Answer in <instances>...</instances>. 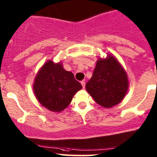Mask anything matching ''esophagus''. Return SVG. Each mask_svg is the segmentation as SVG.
I'll use <instances>...</instances> for the list:
<instances>
[{"instance_id":"34e87169","label":"esophagus","mask_w":157,"mask_h":157,"mask_svg":"<svg viewBox=\"0 0 157 157\" xmlns=\"http://www.w3.org/2000/svg\"><path fill=\"white\" fill-rule=\"evenodd\" d=\"M81 84H82L83 88L85 87V82H84V81H82V82H81Z\"/></svg>"}]
</instances>
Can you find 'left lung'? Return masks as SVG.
<instances>
[{"label": "left lung", "mask_w": 157, "mask_h": 157, "mask_svg": "<svg viewBox=\"0 0 157 157\" xmlns=\"http://www.w3.org/2000/svg\"><path fill=\"white\" fill-rule=\"evenodd\" d=\"M126 71L115 56L99 58L90 80L86 84L87 93L104 108H111L123 100L128 90Z\"/></svg>", "instance_id": "1"}]
</instances>
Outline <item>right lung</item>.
<instances>
[{"mask_svg":"<svg viewBox=\"0 0 157 157\" xmlns=\"http://www.w3.org/2000/svg\"><path fill=\"white\" fill-rule=\"evenodd\" d=\"M82 84L71 71L64 69L62 62H46L35 76L33 91L42 106L51 112L63 111L71 104Z\"/></svg>","mask_w":157,"mask_h":157,"instance_id":"1","label":"right lung"}]
</instances>
